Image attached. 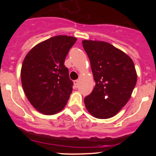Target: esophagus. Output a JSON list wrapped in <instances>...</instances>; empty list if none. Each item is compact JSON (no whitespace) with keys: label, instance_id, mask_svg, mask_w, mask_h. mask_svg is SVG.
I'll use <instances>...</instances> for the list:
<instances>
[{"label":"esophagus","instance_id":"1","mask_svg":"<svg viewBox=\"0 0 156 156\" xmlns=\"http://www.w3.org/2000/svg\"><path fill=\"white\" fill-rule=\"evenodd\" d=\"M78 84H79V81H78V80H74V85H75V87H76V88H78Z\"/></svg>","mask_w":156,"mask_h":156}]
</instances>
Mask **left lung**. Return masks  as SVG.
Listing matches in <instances>:
<instances>
[{
  "instance_id": "1",
  "label": "left lung",
  "mask_w": 156,
  "mask_h": 156,
  "mask_svg": "<svg viewBox=\"0 0 156 156\" xmlns=\"http://www.w3.org/2000/svg\"><path fill=\"white\" fill-rule=\"evenodd\" d=\"M82 44L96 83L92 93L84 98L86 108L98 119L113 117L129 101L136 83L133 60L103 41L83 40Z\"/></svg>"
}]
</instances>
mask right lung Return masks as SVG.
<instances>
[{
    "label": "right lung",
    "mask_w": 156,
    "mask_h": 156,
    "mask_svg": "<svg viewBox=\"0 0 156 156\" xmlns=\"http://www.w3.org/2000/svg\"><path fill=\"white\" fill-rule=\"evenodd\" d=\"M77 38L58 35L39 42L23 60L20 77L27 99L36 110L53 115L63 109L73 92L64 60Z\"/></svg>",
    "instance_id": "obj_1"
}]
</instances>
